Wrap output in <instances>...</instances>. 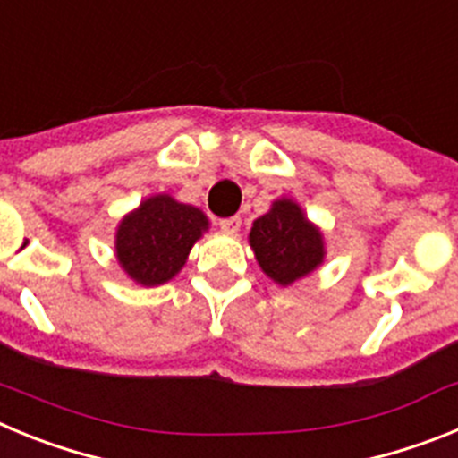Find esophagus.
I'll use <instances>...</instances> for the list:
<instances>
[{"mask_svg": "<svg viewBox=\"0 0 458 458\" xmlns=\"http://www.w3.org/2000/svg\"><path fill=\"white\" fill-rule=\"evenodd\" d=\"M241 225H242V220L238 216L225 217V220H220V229L225 233H236L238 229H241Z\"/></svg>", "mask_w": 458, "mask_h": 458, "instance_id": "34e87169", "label": "esophagus"}]
</instances>
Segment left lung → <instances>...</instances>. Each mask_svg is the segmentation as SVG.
Wrapping results in <instances>:
<instances>
[{
	"instance_id": "8db88e82",
	"label": "left lung",
	"mask_w": 458,
	"mask_h": 458,
	"mask_svg": "<svg viewBox=\"0 0 458 458\" xmlns=\"http://www.w3.org/2000/svg\"><path fill=\"white\" fill-rule=\"evenodd\" d=\"M248 241L259 268L279 286L295 284L326 261L321 226L291 197L275 199L268 213L252 222Z\"/></svg>"
}]
</instances>
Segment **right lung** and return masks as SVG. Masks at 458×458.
I'll list each match as a JSON object with an SVG mask.
<instances>
[{
    "label": "right lung",
    "instance_id": "add662e5",
    "mask_svg": "<svg viewBox=\"0 0 458 458\" xmlns=\"http://www.w3.org/2000/svg\"><path fill=\"white\" fill-rule=\"evenodd\" d=\"M201 208L151 194L116 225L114 257L121 270L140 286H160L183 270L190 250L208 232Z\"/></svg>",
    "mask_w": 458,
    "mask_h": 458
}]
</instances>
